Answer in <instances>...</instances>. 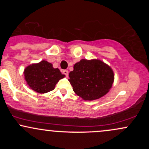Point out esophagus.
Returning a JSON list of instances; mask_svg holds the SVG:
<instances>
[{"label":"esophagus","instance_id":"1","mask_svg":"<svg viewBox=\"0 0 149 149\" xmlns=\"http://www.w3.org/2000/svg\"><path fill=\"white\" fill-rule=\"evenodd\" d=\"M63 73H64L66 77L69 76V71H68V70H64V71H63Z\"/></svg>","mask_w":149,"mask_h":149}]
</instances>
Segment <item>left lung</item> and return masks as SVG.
<instances>
[{"label":"left lung","instance_id":"obj_1","mask_svg":"<svg viewBox=\"0 0 149 149\" xmlns=\"http://www.w3.org/2000/svg\"><path fill=\"white\" fill-rule=\"evenodd\" d=\"M69 76L73 91L85 101L97 100L107 95L114 81L111 66L96 59H83L76 63Z\"/></svg>","mask_w":149,"mask_h":149}]
</instances>
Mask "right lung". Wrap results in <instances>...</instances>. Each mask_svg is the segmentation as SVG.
Wrapping results in <instances>:
<instances>
[{
    "label": "right lung",
    "instance_id": "add662e5",
    "mask_svg": "<svg viewBox=\"0 0 149 149\" xmlns=\"http://www.w3.org/2000/svg\"><path fill=\"white\" fill-rule=\"evenodd\" d=\"M24 75L29 87L40 94L52 91L59 80L65 77L59 69H54L51 63L45 60L29 65Z\"/></svg>",
    "mask_w": 149,
    "mask_h": 149
}]
</instances>
